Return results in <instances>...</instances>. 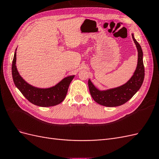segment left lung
<instances>
[{"label":"left lung","mask_w":159,"mask_h":159,"mask_svg":"<svg viewBox=\"0 0 159 159\" xmlns=\"http://www.w3.org/2000/svg\"><path fill=\"white\" fill-rule=\"evenodd\" d=\"M132 37L138 52V61L136 70L127 82L115 88L99 90L95 87L89 79L88 80L89 89L91 97L95 102L99 105L106 107L119 106L131 99L141 87L145 78L143 50L140 44L134 38L133 34H132Z\"/></svg>","instance_id":"1"}]
</instances>
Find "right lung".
Here are the masks:
<instances>
[{"label":"right lung","instance_id":"add662e5","mask_svg":"<svg viewBox=\"0 0 159 159\" xmlns=\"http://www.w3.org/2000/svg\"><path fill=\"white\" fill-rule=\"evenodd\" d=\"M16 49L12 64L14 83L22 95L34 105L40 107H51L58 105L65 99L69 85L75 75L67 76L53 87L38 88L27 83L19 74L16 66Z\"/></svg>","mask_w":159,"mask_h":159}]
</instances>
